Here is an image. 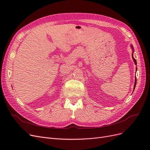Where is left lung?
Segmentation results:
<instances>
[{
  "label": "left lung",
  "instance_id": "obj_1",
  "mask_svg": "<svg viewBox=\"0 0 150 150\" xmlns=\"http://www.w3.org/2000/svg\"><path fill=\"white\" fill-rule=\"evenodd\" d=\"M131 46V48H132V59H133V60H134V62H135V65H137V61H136V60L134 59V47H133V46L132 45H131L130 46ZM137 68L136 69V71H137ZM136 83H137V79H136V78H135V84H134V90H135V86H136Z\"/></svg>",
  "mask_w": 150,
  "mask_h": 150
}]
</instances>
